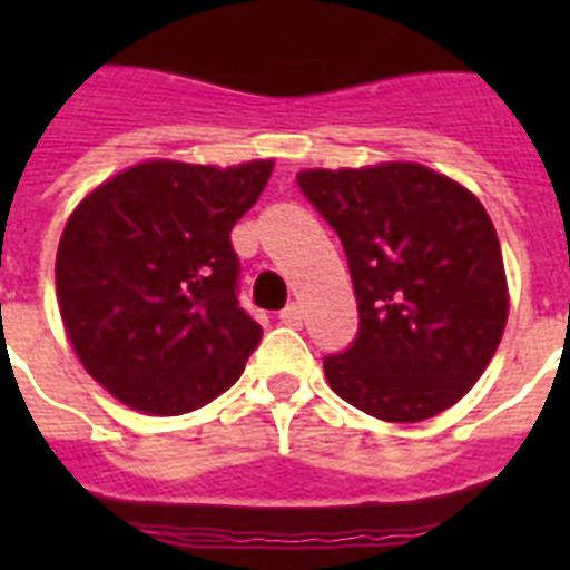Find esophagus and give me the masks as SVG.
<instances>
[{
  "label": "esophagus",
  "instance_id": "esophagus-1",
  "mask_svg": "<svg viewBox=\"0 0 570 570\" xmlns=\"http://www.w3.org/2000/svg\"><path fill=\"white\" fill-rule=\"evenodd\" d=\"M281 322H284L286 328H302V322H304L302 307H298V304H289V307H284V311H281Z\"/></svg>",
  "mask_w": 570,
  "mask_h": 570
}]
</instances>
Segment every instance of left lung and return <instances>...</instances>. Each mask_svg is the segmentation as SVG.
<instances>
[{
    "mask_svg": "<svg viewBox=\"0 0 570 570\" xmlns=\"http://www.w3.org/2000/svg\"><path fill=\"white\" fill-rule=\"evenodd\" d=\"M298 186L337 230L361 328L325 379L348 405L387 423L452 407L491 364L509 284L479 197L420 163L307 168Z\"/></svg>",
    "mask_w": 570,
    "mask_h": 570,
    "instance_id": "left-lung-1",
    "label": "left lung"
}]
</instances>
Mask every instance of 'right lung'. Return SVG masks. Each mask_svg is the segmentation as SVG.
I'll list each match as a JSON object with an SVG mask.
<instances>
[{
    "label": "right lung",
    "instance_id": "add662e5",
    "mask_svg": "<svg viewBox=\"0 0 570 570\" xmlns=\"http://www.w3.org/2000/svg\"><path fill=\"white\" fill-rule=\"evenodd\" d=\"M272 168L275 159H147L70 213L56 254L58 311L85 373L124 405L189 414L242 375L263 328L236 302L230 230Z\"/></svg>",
    "mask_w": 570,
    "mask_h": 570
}]
</instances>
